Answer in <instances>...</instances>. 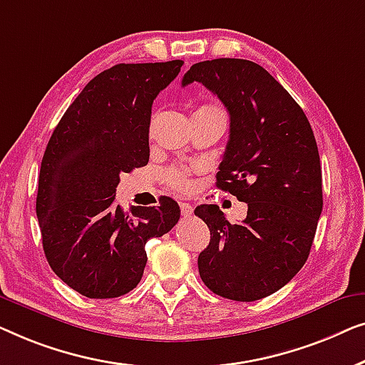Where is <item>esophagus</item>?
I'll list each match as a JSON object with an SVG mask.
<instances>
[{
  "mask_svg": "<svg viewBox=\"0 0 365 365\" xmlns=\"http://www.w3.org/2000/svg\"><path fill=\"white\" fill-rule=\"evenodd\" d=\"M180 210H182V215L183 217H192V213H193V207L190 203H185V202H182L180 203Z\"/></svg>",
  "mask_w": 365,
  "mask_h": 365,
  "instance_id": "1",
  "label": "esophagus"
}]
</instances>
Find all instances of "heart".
I'll list each match as a JSON object with an SVG mask.
<instances>
[{"label": "heart", "instance_id": "1", "mask_svg": "<svg viewBox=\"0 0 365 365\" xmlns=\"http://www.w3.org/2000/svg\"><path fill=\"white\" fill-rule=\"evenodd\" d=\"M210 112H223L220 107L212 106V104H205L202 107H198L195 110L193 115H200V114H210ZM190 175H192V170L188 168H168V170L163 173V180L167 182V185H170L172 188L180 190V192H187V190L192 188V180H190Z\"/></svg>", "mask_w": 365, "mask_h": 365}]
</instances>
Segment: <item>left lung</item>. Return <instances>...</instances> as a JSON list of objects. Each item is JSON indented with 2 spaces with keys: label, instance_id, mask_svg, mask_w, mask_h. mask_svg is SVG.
Wrapping results in <instances>:
<instances>
[{
  "label": "left lung",
  "instance_id": "obj_1",
  "mask_svg": "<svg viewBox=\"0 0 365 365\" xmlns=\"http://www.w3.org/2000/svg\"><path fill=\"white\" fill-rule=\"evenodd\" d=\"M202 82L230 114V140L217 187L248 203L232 225L217 205L195 215L210 228L200 278L215 294L258 301L304 266L322 212V175L311 124L297 102L259 64L220 58L193 64L182 86Z\"/></svg>",
  "mask_w": 365,
  "mask_h": 365
}]
</instances>
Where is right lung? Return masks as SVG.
Masks as SVG:
<instances>
[{"instance_id":"1","label":"right lung","mask_w":365,"mask_h":365,"mask_svg":"<svg viewBox=\"0 0 365 365\" xmlns=\"http://www.w3.org/2000/svg\"><path fill=\"white\" fill-rule=\"evenodd\" d=\"M183 61L117 64L89 81L56 125L41 162L36 215L46 259L92 299L119 297L140 283L145 243L175 227L180 208L115 205L122 173L147 165L148 127L158 92Z\"/></svg>"}]
</instances>
